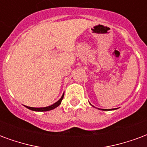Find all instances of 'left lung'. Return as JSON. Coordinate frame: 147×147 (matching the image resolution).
<instances>
[{"mask_svg": "<svg viewBox=\"0 0 147 147\" xmlns=\"http://www.w3.org/2000/svg\"><path fill=\"white\" fill-rule=\"evenodd\" d=\"M90 105H91V104H90ZM93 107H94V106H93ZM100 110H103V111H109V110H112V109H100Z\"/></svg>", "mask_w": 147, "mask_h": 147, "instance_id": "8db88e82", "label": "left lung"}]
</instances>
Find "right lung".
<instances>
[{
    "instance_id": "right-lung-1",
    "label": "right lung",
    "mask_w": 147,
    "mask_h": 147,
    "mask_svg": "<svg viewBox=\"0 0 147 147\" xmlns=\"http://www.w3.org/2000/svg\"><path fill=\"white\" fill-rule=\"evenodd\" d=\"M63 96H64V93L62 94V97L59 99V100L57 102H55V104H53L51 106H47V107H44V108H32V107H28V106H25L26 108H28L30 110L32 111H35V112H47V111H50V110H52V109L57 108L58 106L60 105L61 102H62V99H63Z\"/></svg>"
}]
</instances>
